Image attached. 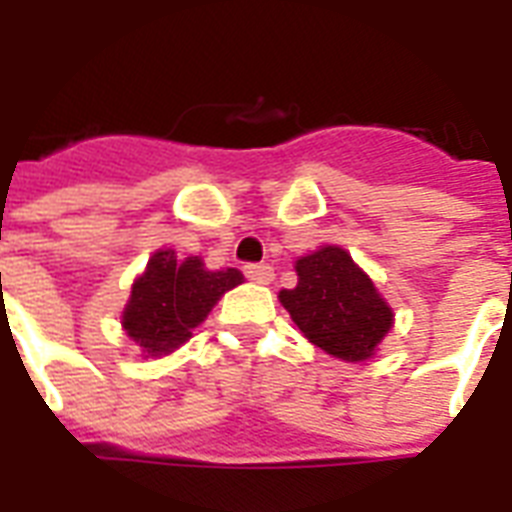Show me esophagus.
<instances>
[{
    "label": "esophagus",
    "mask_w": 512,
    "mask_h": 512,
    "mask_svg": "<svg viewBox=\"0 0 512 512\" xmlns=\"http://www.w3.org/2000/svg\"><path fill=\"white\" fill-rule=\"evenodd\" d=\"M244 276L255 284H271L273 281V268L268 263H252L244 265Z\"/></svg>",
    "instance_id": "34e87169"
}]
</instances>
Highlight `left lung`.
I'll return each instance as SVG.
<instances>
[{
  "mask_svg": "<svg viewBox=\"0 0 512 512\" xmlns=\"http://www.w3.org/2000/svg\"><path fill=\"white\" fill-rule=\"evenodd\" d=\"M297 287L279 300L313 345L342 361H364L388 335L393 311L345 249L324 247L297 260Z\"/></svg>",
  "mask_w": 512,
  "mask_h": 512,
  "instance_id": "obj_1",
  "label": "left lung"
}]
</instances>
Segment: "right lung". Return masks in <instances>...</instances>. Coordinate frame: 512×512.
<instances>
[{
	"instance_id": "obj_1",
	"label": "right lung",
	"mask_w": 512,
	"mask_h": 512,
	"mask_svg": "<svg viewBox=\"0 0 512 512\" xmlns=\"http://www.w3.org/2000/svg\"><path fill=\"white\" fill-rule=\"evenodd\" d=\"M241 281L244 276L236 268L207 271L199 257L177 260L172 249H159L132 284L122 327L148 356L172 353L207 319L220 295Z\"/></svg>"
}]
</instances>
